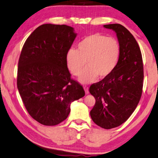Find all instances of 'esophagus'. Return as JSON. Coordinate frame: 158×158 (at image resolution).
Listing matches in <instances>:
<instances>
[{
  "label": "esophagus",
  "mask_w": 158,
  "mask_h": 158,
  "mask_svg": "<svg viewBox=\"0 0 158 158\" xmlns=\"http://www.w3.org/2000/svg\"><path fill=\"white\" fill-rule=\"evenodd\" d=\"M84 91H85V93H86V94H89V88L87 86H84Z\"/></svg>",
  "instance_id": "obj_1"
}]
</instances>
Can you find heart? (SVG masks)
Listing matches in <instances>:
<instances>
[{
	"mask_svg": "<svg viewBox=\"0 0 158 158\" xmlns=\"http://www.w3.org/2000/svg\"><path fill=\"white\" fill-rule=\"evenodd\" d=\"M121 56V46L113 37L101 34L85 36L77 44V50L70 48L67 52L65 61L72 75L79 76L84 67H88L80 75L82 84L93 83L98 78L106 79L116 69Z\"/></svg>",
	"mask_w": 158,
	"mask_h": 158,
	"instance_id": "1",
	"label": "heart"
}]
</instances>
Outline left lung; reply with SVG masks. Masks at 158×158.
<instances>
[{"mask_svg": "<svg viewBox=\"0 0 158 158\" xmlns=\"http://www.w3.org/2000/svg\"><path fill=\"white\" fill-rule=\"evenodd\" d=\"M103 27L116 33L121 56L110 76L90 86V94L96 99L90 114L98 126L110 129L126 122L137 107L142 94L143 65L140 48L128 30L119 24Z\"/></svg>", "mask_w": 158, "mask_h": 158, "instance_id": "8db88e82", "label": "left lung"}]
</instances>
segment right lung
<instances>
[{"mask_svg": "<svg viewBox=\"0 0 158 158\" xmlns=\"http://www.w3.org/2000/svg\"><path fill=\"white\" fill-rule=\"evenodd\" d=\"M77 35L65 24H42L22 48L17 89L27 112L40 124L54 126L63 122L72 102L84 96L83 87L71 79L65 61Z\"/></svg>", "mask_w": 158, "mask_h": 158, "instance_id": "1", "label": "right lung"}]
</instances>
